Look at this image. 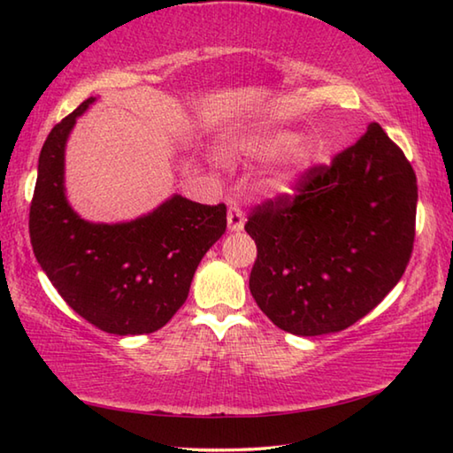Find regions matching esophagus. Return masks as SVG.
<instances>
[{"instance_id":"1","label":"esophagus","mask_w":453,"mask_h":453,"mask_svg":"<svg viewBox=\"0 0 453 453\" xmlns=\"http://www.w3.org/2000/svg\"><path fill=\"white\" fill-rule=\"evenodd\" d=\"M245 224V218H243V211L237 203H229L227 208V227L229 232H242Z\"/></svg>"}]
</instances>
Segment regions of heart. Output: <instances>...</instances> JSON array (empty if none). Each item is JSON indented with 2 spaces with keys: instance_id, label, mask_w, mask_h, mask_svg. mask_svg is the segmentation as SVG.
Masks as SVG:
<instances>
[{
  "instance_id": "obj_1",
  "label": "heart",
  "mask_w": 453,
  "mask_h": 453,
  "mask_svg": "<svg viewBox=\"0 0 453 453\" xmlns=\"http://www.w3.org/2000/svg\"><path fill=\"white\" fill-rule=\"evenodd\" d=\"M234 151L237 156H243L254 162H273L283 153H288V164L281 170L275 172L267 186L273 194L283 196L289 194L294 188L296 175L300 173L305 165L310 164L311 151L310 145L305 142H300V135L286 127H275V126H262L248 129V132L237 135L232 143Z\"/></svg>"
}]
</instances>
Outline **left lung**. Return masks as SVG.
Listing matches in <instances>:
<instances>
[{
	"mask_svg": "<svg viewBox=\"0 0 453 453\" xmlns=\"http://www.w3.org/2000/svg\"><path fill=\"white\" fill-rule=\"evenodd\" d=\"M418 183L380 124L283 196L257 205L245 232L257 245L250 291L294 335L335 334L378 305L405 272Z\"/></svg>",
	"mask_w": 453,
	"mask_h": 453,
	"instance_id": "1",
	"label": "left lung"
}]
</instances>
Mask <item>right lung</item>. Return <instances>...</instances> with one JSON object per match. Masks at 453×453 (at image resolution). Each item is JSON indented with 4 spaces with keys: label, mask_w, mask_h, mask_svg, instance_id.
Here are the masks:
<instances>
[{
    "label": "right lung",
    "mask_w": 453,
    "mask_h": 453,
    "mask_svg": "<svg viewBox=\"0 0 453 453\" xmlns=\"http://www.w3.org/2000/svg\"><path fill=\"white\" fill-rule=\"evenodd\" d=\"M94 102L61 119L43 143L29 237L37 264L75 313L107 334H151L188 300L199 262L226 232V205L173 194L129 221L83 219L65 196V145Z\"/></svg>",
    "instance_id": "obj_1"
}]
</instances>
